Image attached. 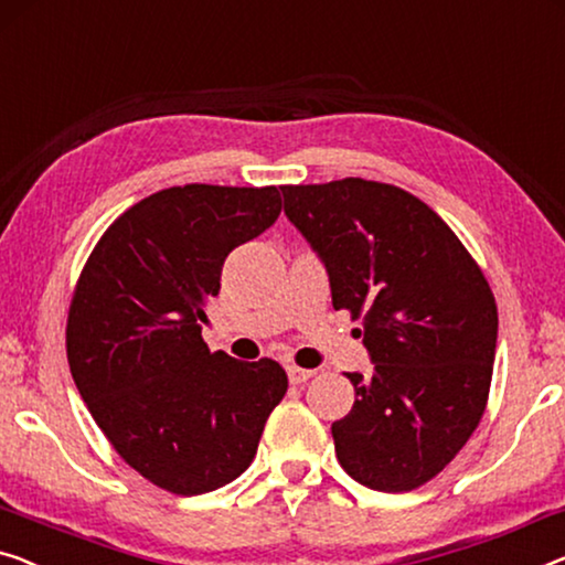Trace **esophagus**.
<instances>
[{
    "mask_svg": "<svg viewBox=\"0 0 565 565\" xmlns=\"http://www.w3.org/2000/svg\"><path fill=\"white\" fill-rule=\"evenodd\" d=\"M286 375H289V381L294 385L299 383H307L311 375H315V370H307V367H299V365H286Z\"/></svg>",
    "mask_w": 565,
    "mask_h": 565,
    "instance_id": "34e87169",
    "label": "esophagus"
}]
</instances>
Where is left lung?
<instances>
[{
	"instance_id": "left-lung-1",
	"label": "left lung",
	"mask_w": 565,
	"mask_h": 565,
	"mask_svg": "<svg viewBox=\"0 0 565 565\" xmlns=\"http://www.w3.org/2000/svg\"><path fill=\"white\" fill-rule=\"evenodd\" d=\"M284 213L330 274L332 307L363 319L375 367L348 373L355 403L332 424L355 482L411 492L457 457L484 414L498 305L482 268L426 202L344 177L284 184Z\"/></svg>"
}]
</instances>
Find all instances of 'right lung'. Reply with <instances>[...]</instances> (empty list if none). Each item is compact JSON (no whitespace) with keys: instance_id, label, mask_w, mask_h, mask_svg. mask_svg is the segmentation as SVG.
I'll use <instances>...</instances> for the list:
<instances>
[{"instance_id":"1","label":"right lung","mask_w":565,"mask_h":565,"mask_svg":"<svg viewBox=\"0 0 565 565\" xmlns=\"http://www.w3.org/2000/svg\"><path fill=\"white\" fill-rule=\"evenodd\" d=\"M274 188L184 184L131 205L100 235L67 311L75 388L106 439L151 484L202 494L250 467L289 381L202 340L233 248L271 228Z\"/></svg>"}]
</instances>
